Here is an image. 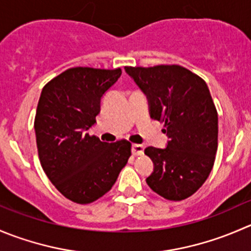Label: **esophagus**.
Returning a JSON list of instances; mask_svg holds the SVG:
<instances>
[{"instance_id":"34e87169","label":"esophagus","mask_w":251,"mask_h":251,"mask_svg":"<svg viewBox=\"0 0 251 251\" xmlns=\"http://www.w3.org/2000/svg\"><path fill=\"white\" fill-rule=\"evenodd\" d=\"M131 151H132L133 155H142L143 151H145V147L142 145H137V143H133L131 146Z\"/></svg>"}]
</instances>
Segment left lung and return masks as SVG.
<instances>
[{"instance_id":"1","label":"left lung","mask_w":251,"mask_h":251,"mask_svg":"<svg viewBox=\"0 0 251 251\" xmlns=\"http://www.w3.org/2000/svg\"><path fill=\"white\" fill-rule=\"evenodd\" d=\"M148 100L151 118L164 123L165 148L147 147L153 172L148 186L172 201L202 186L215 163L218 115L206 82L179 65L125 67Z\"/></svg>"}]
</instances>
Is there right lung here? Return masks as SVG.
I'll return each mask as SVG.
<instances>
[{"label":"right lung","mask_w":251,"mask_h":251,"mask_svg":"<svg viewBox=\"0 0 251 251\" xmlns=\"http://www.w3.org/2000/svg\"><path fill=\"white\" fill-rule=\"evenodd\" d=\"M120 76V69L74 67L41 91L34 121L39 159L56 189L76 203L105 195L131 155L128 141L106 143L87 133Z\"/></svg>","instance_id":"right-lung-1"}]
</instances>
